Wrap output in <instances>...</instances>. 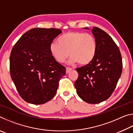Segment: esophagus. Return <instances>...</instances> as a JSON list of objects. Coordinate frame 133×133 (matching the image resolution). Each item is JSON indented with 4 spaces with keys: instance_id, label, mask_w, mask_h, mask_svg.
<instances>
[{
    "instance_id": "esophagus-1",
    "label": "esophagus",
    "mask_w": 133,
    "mask_h": 133,
    "mask_svg": "<svg viewBox=\"0 0 133 133\" xmlns=\"http://www.w3.org/2000/svg\"><path fill=\"white\" fill-rule=\"evenodd\" d=\"M72 70L71 68H70V67H66V73L68 74L69 72H70L71 70Z\"/></svg>"
}]
</instances>
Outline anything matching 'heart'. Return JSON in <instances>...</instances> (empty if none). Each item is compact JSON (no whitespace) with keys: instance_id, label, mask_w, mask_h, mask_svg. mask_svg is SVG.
Here are the masks:
<instances>
[{"instance_id":"heart-1","label":"heart","mask_w":133,"mask_h":133,"mask_svg":"<svg viewBox=\"0 0 133 133\" xmlns=\"http://www.w3.org/2000/svg\"><path fill=\"white\" fill-rule=\"evenodd\" d=\"M49 49L51 55L58 62H64L70 55V63L78 62L80 65H85L94 58L97 43L90 33L69 31L58 38V42L51 43Z\"/></svg>"}]
</instances>
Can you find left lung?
<instances>
[{
    "instance_id": "8db88e82",
    "label": "left lung",
    "mask_w": 133,
    "mask_h": 133,
    "mask_svg": "<svg viewBox=\"0 0 133 133\" xmlns=\"http://www.w3.org/2000/svg\"><path fill=\"white\" fill-rule=\"evenodd\" d=\"M91 32L97 43L96 55L89 64L76 69L78 77L75 85L83 101L97 104L113 93L122 73L123 62L120 50L110 36L97 27Z\"/></svg>"
}]
</instances>
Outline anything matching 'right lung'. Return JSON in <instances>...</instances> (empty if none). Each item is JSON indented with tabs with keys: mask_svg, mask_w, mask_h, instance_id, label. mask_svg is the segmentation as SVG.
<instances>
[{
	"mask_svg": "<svg viewBox=\"0 0 133 133\" xmlns=\"http://www.w3.org/2000/svg\"><path fill=\"white\" fill-rule=\"evenodd\" d=\"M61 33L58 29L34 28L13 46L10 56L11 78L26 102L44 104L55 96L66 67L54 58L49 48Z\"/></svg>",
	"mask_w": 133,
	"mask_h": 133,
	"instance_id": "1",
	"label": "right lung"
}]
</instances>
